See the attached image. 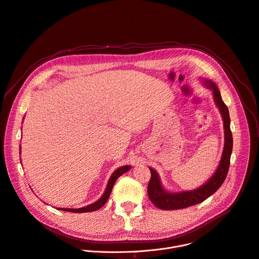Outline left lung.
I'll return each mask as SVG.
<instances>
[{"mask_svg":"<svg viewBox=\"0 0 259 259\" xmlns=\"http://www.w3.org/2000/svg\"><path fill=\"white\" fill-rule=\"evenodd\" d=\"M202 82L204 87L208 88L213 93V98L216 106L219 108V111L222 115L223 127H224V148L221 156L219 165L207 182H205L200 187L194 190L180 191V192H170L163 187L158 172L149 167L151 170V180L148 186V195L151 201L161 209H181L185 207H189L197 203L202 202L210 195H213L221 185L223 184L230 164V156L232 152V134L230 131V117L229 111L225 103L222 101L221 94L216 85V83L210 80L203 78Z\"/></svg>","mask_w":259,"mask_h":259,"instance_id":"obj_1","label":"left lung"}]
</instances>
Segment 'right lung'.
Returning <instances> with one entry per match:
<instances>
[{"label":"right lung","mask_w":259,"mask_h":259,"mask_svg":"<svg viewBox=\"0 0 259 259\" xmlns=\"http://www.w3.org/2000/svg\"><path fill=\"white\" fill-rule=\"evenodd\" d=\"M20 149V148H19ZM21 162V161H20ZM131 169V166L130 165H125V166H121L117 169H115L112 175L110 176L109 180H108V183H107V186L105 188V191L104 193L102 194V196L95 202H93L92 204H89L87 206H83V207H79V208H64V207H58V209H61V210H66V211H71V213H88V211H94V210H97L99 208H101L107 201V199L109 198L110 196V193L112 191V188H113V185L114 183L116 182V180L119 179L122 175H124L125 172H127L128 170Z\"/></svg>","instance_id":"1"}]
</instances>
